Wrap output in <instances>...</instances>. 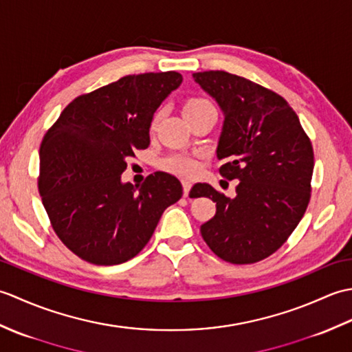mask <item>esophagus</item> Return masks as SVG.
Masks as SVG:
<instances>
[{
	"label": "esophagus",
	"instance_id": "1",
	"mask_svg": "<svg viewBox=\"0 0 352 352\" xmlns=\"http://www.w3.org/2000/svg\"><path fill=\"white\" fill-rule=\"evenodd\" d=\"M182 184H183V195L188 197L189 192H190V188H192V183L188 182V180H183Z\"/></svg>",
	"mask_w": 352,
	"mask_h": 352
}]
</instances>
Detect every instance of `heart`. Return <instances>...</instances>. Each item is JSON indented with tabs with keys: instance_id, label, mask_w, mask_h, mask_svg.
Masks as SVG:
<instances>
[{
	"instance_id": "1",
	"label": "heart",
	"mask_w": 352,
	"mask_h": 352,
	"mask_svg": "<svg viewBox=\"0 0 352 352\" xmlns=\"http://www.w3.org/2000/svg\"><path fill=\"white\" fill-rule=\"evenodd\" d=\"M207 109H214L213 104L208 100H206V98H190V100L186 101L183 111H184V116H186L189 113H197V111L207 110ZM160 116H162V110L155 111L154 116H153V121H151V126L157 125ZM160 168L170 172V174L182 175V177H190L198 170V163L193 159H190V157H186V155H182V154H172V155L164 157V159L160 160Z\"/></svg>"
}]
</instances>
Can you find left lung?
Segmentation results:
<instances>
[{"label":"left lung","instance_id":"obj_1","mask_svg":"<svg viewBox=\"0 0 352 352\" xmlns=\"http://www.w3.org/2000/svg\"><path fill=\"white\" fill-rule=\"evenodd\" d=\"M193 78L223 111L219 174L239 180L234 198L207 183L193 186L190 195L216 203L201 236L219 258L256 263L281 248L302 219L315 166L311 142L278 94L226 71L195 72Z\"/></svg>","mask_w":352,"mask_h":352}]
</instances>
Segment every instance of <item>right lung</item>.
<instances>
[{"label": "right lung", "instance_id": "right-lung-1", "mask_svg": "<svg viewBox=\"0 0 352 352\" xmlns=\"http://www.w3.org/2000/svg\"><path fill=\"white\" fill-rule=\"evenodd\" d=\"M182 74L146 72L71 101L43 136L37 188L52 230L76 256L121 265L145 248L163 212L183 195L166 172L122 183L126 159L149 145V126Z\"/></svg>", "mask_w": 352, "mask_h": 352}]
</instances>
